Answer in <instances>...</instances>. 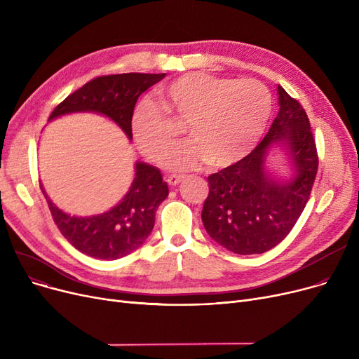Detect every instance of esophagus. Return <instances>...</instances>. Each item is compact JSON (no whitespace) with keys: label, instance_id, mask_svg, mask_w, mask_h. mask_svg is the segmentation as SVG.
Masks as SVG:
<instances>
[{"label":"esophagus","instance_id":"1","mask_svg":"<svg viewBox=\"0 0 359 359\" xmlns=\"http://www.w3.org/2000/svg\"><path fill=\"white\" fill-rule=\"evenodd\" d=\"M182 176H177V175H170L168 177H167V183L170 184V186H176V184H179L180 182H182Z\"/></svg>","mask_w":359,"mask_h":359}]
</instances>
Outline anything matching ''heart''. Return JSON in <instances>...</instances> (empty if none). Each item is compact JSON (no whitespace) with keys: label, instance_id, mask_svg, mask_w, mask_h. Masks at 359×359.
<instances>
[{"label":"heart","instance_id":"heart-1","mask_svg":"<svg viewBox=\"0 0 359 359\" xmlns=\"http://www.w3.org/2000/svg\"><path fill=\"white\" fill-rule=\"evenodd\" d=\"M158 104L141 102L132 113V135L142 153L158 161L177 140L170 116L187 121L192 140L170 151V170L195 168L208 161L229 167L257 144L272 115V94L257 80L189 72L158 88Z\"/></svg>","mask_w":359,"mask_h":359}]
</instances>
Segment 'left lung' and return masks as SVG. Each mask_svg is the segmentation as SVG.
I'll use <instances>...</instances> for the list:
<instances>
[{
    "label": "left lung",
    "mask_w": 359,
    "mask_h": 359,
    "mask_svg": "<svg viewBox=\"0 0 359 359\" xmlns=\"http://www.w3.org/2000/svg\"><path fill=\"white\" fill-rule=\"evenodd\" d=\"M279 111L260 144L240 161L208 176L203 227L218 244L237 255H259L284 240L310 198L318 167L316 141L304 107L278 86ZM284 143L296 167L291 182L264 172L266 151Z\"/></svg>",
    "instance_id": "1"
}]
</instances>
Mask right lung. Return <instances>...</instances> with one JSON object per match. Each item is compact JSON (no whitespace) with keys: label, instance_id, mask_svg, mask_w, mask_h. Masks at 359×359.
Wrapping results in <instances>:
<instances>
[{"label":"right lung","instance_id":"obj_1","mask_svg":"<svg viewBox=\"0 0 359 359\" xmlns=\"http://www.w3.org/2000/svg\"><path fill=\"white\" fill-rule=\"evenodd\" d=\"M164 77L165 74L142 72L102 75L69 94L53 109L49 121L74 111H96L116 122L130 140L132 113L138 97ZM41 189L61 234L81 253L103 260L121 259L138 249L153 231L156 211L168 195L160 170L140 161L125 198L99 215L71 217L49 199L43 186Z\"/></svg>","mask_w":359,"mask_h":359}]
</instances>
